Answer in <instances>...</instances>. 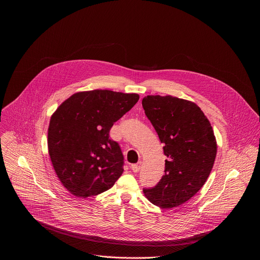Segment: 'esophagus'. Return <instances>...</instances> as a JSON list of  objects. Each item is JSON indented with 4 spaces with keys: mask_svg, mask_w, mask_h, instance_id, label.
I'll return each instance as SVG.
<instances>
[{
    "mask_svg": "<svg viewBox=\"0 0 260 260\" xmlns=\"http://www.w3.org/2000/svg\"><path fill=\"white\" fill-rule=\"evenodd\" d=\"M141 166H142V162H141V161L138 162V164L132 165V170H133V172H134V173H138V172L140 171V169H141Z\"/></svg>",
    "mask_w": 260,
    "mask_h": 260,
    "instance_id": "obj_1",
    "label": "esophagus"
}]
</instances>
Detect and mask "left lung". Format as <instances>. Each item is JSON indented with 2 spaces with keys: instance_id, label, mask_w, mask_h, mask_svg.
<instances>
[{
  "instance_id": "1",
  "label": "left lung",
  "mask_w": 260,
  "mask_h": 260,
  "mask_svg": "<svg viewBox=\"0 0 260 260\" xmlns=\"http://www.w3.org/2000/svg\"><path fill=\"white\" fill-rule=\"evenodd\" d=\"M147 118L164 144L165 175L154 187L144 188L148 201L161 209L189 201L207 181L217 153L211 123L192 102L172 95H147Z\"/></svg>"
}]
</instances>
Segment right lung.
Masks as SVG:
<instances>
[{
    "label": "right lung",
    "instance_id": "add662e5",
    "mask_svg": "<svg viewBox=\"0 0 260 260\" xmlns=\"http://www.w3.org/2000/svg\"><path fill=\"white\" fill-rule=\"evenodd\" d=\"M139 101L137 93L95 89L66 100L51 116L48 151L54 171L74 196H98L123 173L124 157L110 129Z\"/></svg>",
    "mask_w": 260,
    "mask_h": 260
}]
</instances>
